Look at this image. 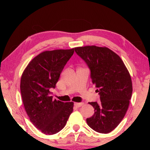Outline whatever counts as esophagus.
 <instances>
[{
  "mask_svg": "<svg viewBox=\"0 0 150 150\" xmlns=\"http://www.w3.org/2000/svg\"><path fill=\"white\" fill-rule=\"evenodd\" d=\"M74 105L77 108L81 107V106H82L83 105V103H75L74 104Z\"/></svg>",
  "mask_w": 150,
  "mask_h": 150,
  "instance_id": "34e87169",
  "label": "esophagus"
}]
</instances>
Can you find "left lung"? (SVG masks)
Wrapping results in <instances>:
<instances>
[{
	"mask_svg": "<svg viewBox=\"0 0 150 150\" xmlns=\"http://www.w3.org/2000/svg\"><path fill=\"white\" fill-rule=\"evenodd\" d=\"M91 71L92 83L98 88L100 103H88L95 114L87 123L96 132L108 134L118 126L128 108L132 83L122 60L106 47L88 45L75 48Z\"/></svg>",
	"mask_w": 150,
	"mask_h": 150,
	"instance_id": "left-lung-1",
	"label": "left lung"
}]
</instances>
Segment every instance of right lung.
<instances>
[{"mask_svg": "<svg viewBox=\"0 0 150 150\" xmlns=\"http://www.w3.org/2000/svg\"><path fill=\"white\" fill-rule=\"evenodd\" d=\"M73 53L74 48L45 51L35 57L22 73L20 91L24 108L31 122L46 135L62 130L73 110V102L54 100L50 92Z\"/></svg>", "mask_w": 150, "mask_h": 150, "instance_id": "right-lung-1", "label": "right lung"}]
</instances>
